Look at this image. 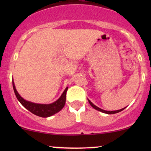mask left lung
I'll list each match as a JSON object with an SVG mask.
<instances>
[{"instance_id": "obj_1", "label": "left lung", "mask_w": 151, "mask_h": 151, "mask_svg": "<svg viewBox=\"0 0 151 151\" xmlns=\"http://www.w3.org/2000/svg\"><path fill=\"white\" fill-rule=\"evenodd\" d=\"M88 101H89V103L90 104V105H91V106H92L93 109H96V110L99 111H101V112H103V113H105V114H116V113H119V112L121 111L124 110V109H125V108H124V109H120V110H117V111H105V110H103V109H101L99 108V107L96 106H95L94 104H93L91 103V102L90 101L89 99H88Z\"/></svg>"}]
</instances>
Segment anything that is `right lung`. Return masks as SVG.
<instances>
[{"label": "right lung", "mask_w": 151, "mask_h": 151, "mask_svg": "<svg viewBox=\"0 0 151 151\" xmlns=\"http://www.w3.org/2000/svg\"><path fill=\"white\" fill-rule=\"evenodd\" d=\"M13 89H14L15 96H16L18 101L20 102V104H21L25 109H27V110L30 111L31 113L35 114V115H37L38 116L44 118L51 116H52L55 114L60 111L65 106L66 101V94H67V89H68V87L66 88L65 91H64L63 93L62 94V96L60 97V99H59L58 100H57L55 102H54V103L50 104H39L32 103V102L25 101V99H23L19 95L16 89H15L13 81Z\"/></svg>", "instance_id": "1"}]
</instances>
